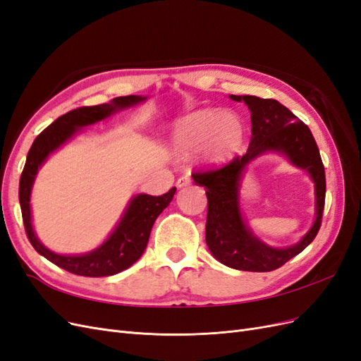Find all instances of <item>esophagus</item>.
Wrapping results in <instances>:
<instances>
[{
  "label": "esophagus",
  "instance_id": "esophagus-1",
  "mask_svg": "<svg viewBox=\"0 0 361 361\" xmlns=\"http://www.w3.org/2000/svg\"><path fill=\"white\" fill-rule=\"evenodd\" d=\"M191 178L188 176V174H185V176H180L179 179H178V182H176V185H178V188H183V187H188V185H191Z\"/></svg>",
  "mask_w": 361,
  "mask_h": 361
}]
</instances>
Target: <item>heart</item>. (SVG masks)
<instances>
[{
  "mask_svg": "<svg viewBox=\"0 0 361 361\" xmlns=\"http://www.w3.org/2000/svg\"><path fill=\"white\" fill-rule=\"evenodd\" d=\"M243 137L244 129L236 116L200 110L180 120L176 130V145L187 154L204 149L211 161L226 162L241 147Z\"/></svg>",
  "mask_w": 361,
  "mask_h": 361,
  "instance_id": "obj_1",
  "label": "heart"
}]
</instances>
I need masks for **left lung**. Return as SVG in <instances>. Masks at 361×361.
Instances as JSON below:
<instances>
[{
	"label": "left lung",
	"mask_w": 361,
	"mask_h": 361,
	"mask_svg": "<svg viewBox=\"0 0 361 361\" xmlns=\"http://www.w3.org/2000/svg\"><path fill=\"white\" fill-rule=\"evenodd\" d=\"M244 101L251 111V138L247 154L235 157L221 167L200 169L192 173L194 182L206 188L207 216L206 244L221 264L253 272L274 271L300 255L322 223L325 204V170L318 145L309 126L276 99L257 96H231ZM268 149L281 151L298 166L305 168L317 185V220L311 231L293 247L272 249L248 232L238 211L237 182L246 164Z\"/></svg>",
	"instance_id": "8db88e82"
}]
</instances>
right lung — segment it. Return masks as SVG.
Segmentation results:
<instances>
[{
  "label": "right lung",
  "instance_id": "1",
  "mask_svg": "<svg viewBox=\"0 0 361 361\" xmlns=\"http://www.w3.org/2000/svg\"><path fill=\"white\" fill-rule=\"evenodd\" d=\"M145 97L140 96H120L114 97L111 104H101L93 106H80L60 116L57 120L36 137L35 143L27 155L25 166L19 180V203L23 211V221L25 233L31 245L39 255L47 257L54 265L66 269L72 274L84 277H106L129 268L143 255L147 245L152 226L158 215L166 209L173 200L176 188L169 190L162 195L140 194L130 202L122 221L118 223L111 236L94 251L84 256H61L43 247L32 232L31 212H30V192L31 185L40 164L48 158L51 152L60 147L64 141L76 133V129L99 122L117 110L135 105Z\"/></svg>",
  "mask_w": 361,
  "mask_h": 361
}]
</instances>
